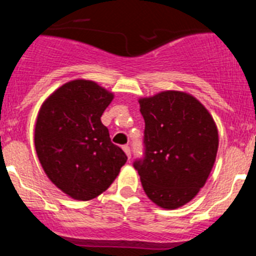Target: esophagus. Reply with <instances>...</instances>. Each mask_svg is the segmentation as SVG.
<instances>
[{"mask_svg":"<svg viewBox=\"0 0 256 256\" xmlns=\"http://www.w3.org/2000/svg\"><path fill=\"white\" fill-rule=\"evenodd\" d=\"M123 150H124V152H126V155L128 156V159H130V146H123Z\"/></svg>","mask_w":256,"mask_h":256,"instance_id":"34e87169","label":"esophagus"}]
</instances>
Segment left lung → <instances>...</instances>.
Wrapping results in <instances>:
<instances>
[{"label": "left lung", "instance_id": "obj_1", "mask_svg": "<svg viewBox=\"0 0 256 256\" xmlns=\"http://www.w3.org/2000/svg\"><path fill=\"white\" fill-rule=\"evenodd\" d=\"M138 102L146 148L134 168L154 204L177 209L205 186L218 152V128L208 108L187 92L162 91Z\"/></svg>", "mask_w": 256, "mask_h": 256}]
</instances>
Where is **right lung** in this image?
Here are the masks:
<instances>
[{
	"instance_id": "add662e5",
	"label": "right lung",
	"mask_w": 256,
	"mask_h": 256,
	"mask_svg": "<svg viewBox=\"0 0 256 256\" xmlns=\"http://www.w3.org/2000/svg\"><path fill=\"white\" fill-rule=\"evenodd\" d=\"M112 98V91L94 80L74 79L52 92L38 112V160L48 180L74 200L101 195L126 162L101 122Z\"/></svg>"
}]
</instances>
